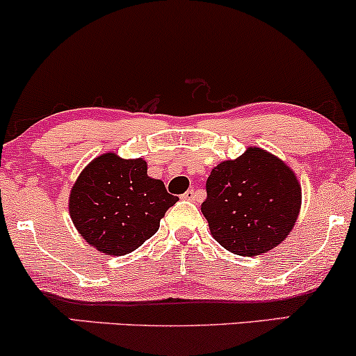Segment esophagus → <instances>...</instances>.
<instances>
[{
  "instance_id": "obj_1",
  "label": "esophagus",
  "mask_w": 356,
  "mask_h": 356,
  "mask_svg": "<svg viewBox=\"0 0 356 356\" xmlns=\"http://www.w3.org/2000/svg\"><path fill=\"white\" fill-rule=\"evenodd\" d=\"M181 198L183 200H190V202H191V200H197V191L188 190V191H186V193L181 195Z\"/></svg>"
}]
</instances>
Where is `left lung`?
I'll use <instances>...</instances> for the list:
<instances>
[{"label":"left lung","mask_w":356,"mask_h":356,"mask_svg":"<svg viewBox=\"0 0 356 356\" xmlns=\"http://www.w3.org/2000/svg\"><path fill=\"white\" fill-rule=\"evenodd\" d=\"M296 173L262 147L218 163L207 179L202 213L210 234L230 252L252 257L284 242L301 210Z\"/></svg>","instance_id":"1"}]
</instances>
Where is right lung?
Returning a JSON list of instances; mask_svg holds the SVG:
<instances>
[{"label":"right lung","mask_w":356,"mask_h":356,"mask_svg":"<svg viewBox=\"0 0 356 356\" xmlns=\"http://www.w3.org/2000/svg\"><path fill=\"white\" fill-rule=\"evenodd\" d=\"M177 202L161 179L147 177L145 159L104 153L75 179L69 213L89 245L106 255H126L156 234Z\"/></svg>","instance_id":"add662e5"}]
</instances>
